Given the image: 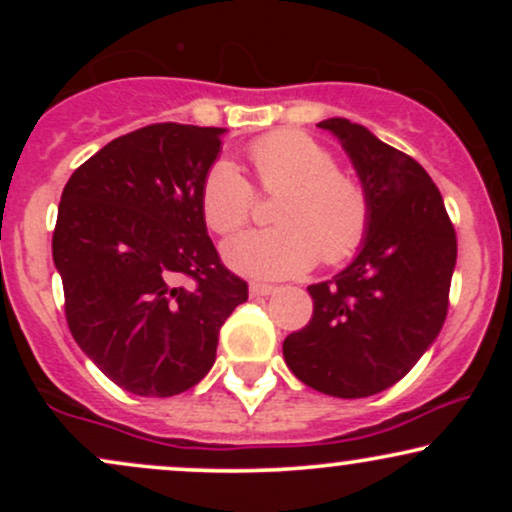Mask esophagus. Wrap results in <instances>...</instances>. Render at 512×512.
Instances as JSON below:
<instances>
[{
  "mask_svg": "<svg viewBox=\"0 0 512 512\" xmlns=\"http://www.w3.org/2000/svg\"><path fill=\"white\" fill-rule=\"evenodd\" d=\"M276 286H269V284H257V281H252L250 284V296L252 298H262V296H269V293H274Z\"/></svg>",
  "mask_w": 512,
  "mask_h": 512,
  "instance_id": "34e87169",
  "label": "esophagus"
}]
</instances>
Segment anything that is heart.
I'll return each instance as SVG.
<instances>
[{
  "instance_id": "heart-1",
  "label": "heart",
  "mask_w": 512,
  "mask_h": 512,
  "mask_svg": "<svg viewBox=\"0 0 512 512\" xmlns=\"http://www.w3.org/2000/svg\"><path fill=\"white\" fill-rule=\"evenodd\" d=\"M248 158L257 187L279 192L276 226L228 240L223 260L233 269L281 279L310 269L317 257L337 264L361 248L373 204L361 182L337 170L330 149L303 132H274L252 142ZM199 207L211 231L231 236L250 219L255 192L236 163L219 158L204 173Z\"/></svg>"
}]
</instances>
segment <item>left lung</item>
I'll return each mask as SVG.
<instances>
[{"instance_id":"1","label":"left lung","mask_w":512,"mask_h":512,"mask_svg":"<svg viewBox=\"0 0 512 512\" xmlns=\"http://www.w3.org/2000/svg\"><path fill=\"white\" fill-rule=\"evenodd\" d=\"M373 204V221L349 267L308 286L313 317L284 339L286 366L332 397L378 395L436 342L457 260V238L436 182L414 158L363 125L330 117Z\"/></svg>"}]
</instances>
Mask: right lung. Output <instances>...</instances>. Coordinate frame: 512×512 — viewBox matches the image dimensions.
Returning <instances> with one entry per match:
<instances>
[{"label":"right lung","instance_id":"1","mask_svg":"<svg viewBox=\"0 0 512 512\" xmlns=\"http://www.w3.org/2000/svg\"><path fill=\"white\" fill-rule=\"evenodd\" d=\"M221 127L161 122L105 144L64 185L52 260L81 351L139 397L195 387L248 301L207 236L199 187Z\"/></svg>","mask_w":512,"mask_h":512}]
</instances>
